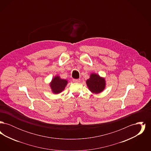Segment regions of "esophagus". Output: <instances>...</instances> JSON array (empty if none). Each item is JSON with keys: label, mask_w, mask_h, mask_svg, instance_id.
I'll return each mask as SVG.
<instances>
[{"label": "esophagus", "mask_w": 151, "mask_h": 151, "mask_svg": "<svg viewBox=\"0 0 151 151\" xmlns=\"http://www.w3.org/2000/svg\"><path fill=\"white\" fill-rule=\"evenodd\" d=\"M73 82H75V83H79L80 81V79H73Z\"/></svg>", "instance_id": "1"}]
</instances>
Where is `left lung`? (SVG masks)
<instances>
[{
	"mask_svg": "<svg viewBox=\"0 0 151 151\" xmlns=\"http://www.w3.org/2000/svg\"><path fill=\"white\" fill-rule=\"evenodd\" d=\"M89 89L94 93H99L105 88V80L104 78L96 73H92L90 78L86 81Z\"/></svg>",
	"mask_w": 151,
	"mask_h": 151,
	"instance_id": "8db88e82",
	"label": "left lung"
}]
</instances>
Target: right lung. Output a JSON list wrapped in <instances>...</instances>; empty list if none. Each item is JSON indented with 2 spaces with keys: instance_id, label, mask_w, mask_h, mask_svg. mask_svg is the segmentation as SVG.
Returning a JSON list of instances; mask_svg holds the SVG:
<instances>
[{
  "instance_id": "right-lung-1",
  "label": "right lung",
  "mask_w": 151,
  "mask_h": 151,
  "mask_svg": "<svg viewBox=\"0 0 151 151\" xmlns=\"http://www.w3.org/2000/svg\"><path fill=\"white\" fill-rule=\"evenodd\" d=\"M67 80L60 79L59 76H55L51 82L50 87L54 93H60L65 89V87L67 84Z\"/></svg>"
}]
</instances>
